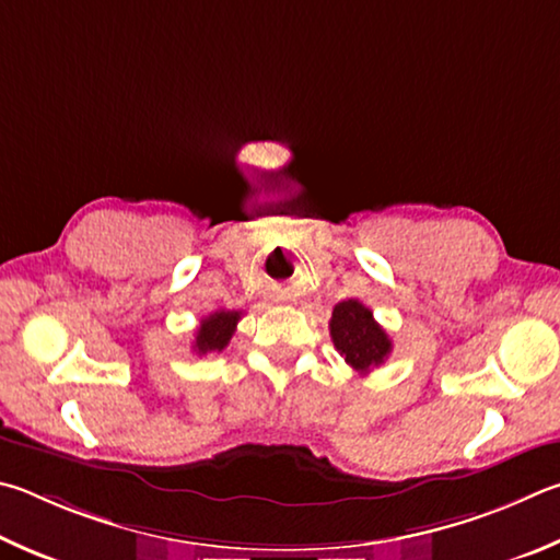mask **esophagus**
I'll return each instance as SVG.
<instances>
[{"label": "esophagus", "instance_id": "obj_1", "mask_svg": "<svg viewBox=\"0 0 560 560\" xmlns=\"http://www.w3.org/2000/svg\"><path fill=\"white\" fill-rule=\"evenodd\" d=\"M270 300H272V302H288V300H290V292L282 290V288H275V290L270 292Z\"/></svg>", "mask_w": 560, "mask_h": 560}]
</instances>
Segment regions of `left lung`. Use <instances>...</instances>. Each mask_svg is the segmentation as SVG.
<instances>
[{
  "label": "left lung",
  "mask_w": 560,
  "mask_h": 560,
  "mask_svg": "<svg viewBox=\"0 0 560 560\" xmlns=\"http://www.w3.org/2000/svg\"><path fill=\"white\" fill-rule=\"evenodd\" d=\"M329 335L339 354L359 374L384 364L394 349L384 327L374 319V312L361 305L359 300L339 302L331 312Z\"/></svg>",
  "instance_id": "8db88e82"
}]
</instances>
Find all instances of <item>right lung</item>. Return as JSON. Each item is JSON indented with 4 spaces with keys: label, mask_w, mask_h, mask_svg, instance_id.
<instances>
[{
    "label": "right lung",
    "mask_w": 560,
    "mask_h": 560,
    "mask_svg": "<svg viewBox=\"0 0 560 560\" xmlns=\"http://www.w3.org/2000/svg\"><path fill=\"white\" fill-rule=\"evenodd\" d=\"M241 312L235 310H215L209 317L201 319L199 329H196L194 351L196 354H209V351H223L238 325Z\"/></svg>",
    "instance_id": "add662e5"
}]
</instances>
